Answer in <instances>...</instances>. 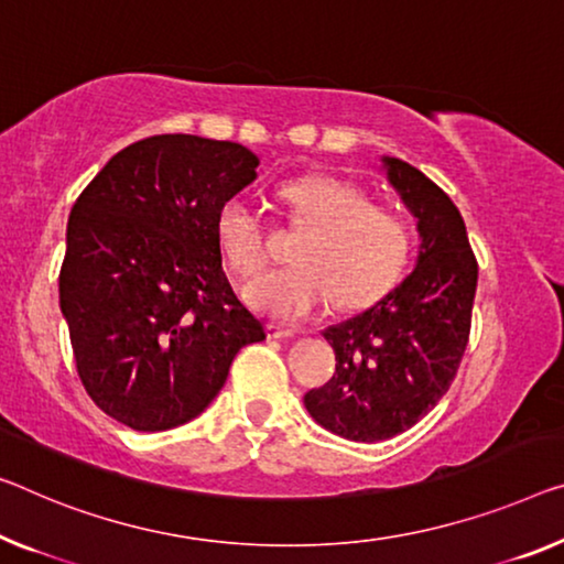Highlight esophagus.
<instances>
[{
	"instance_id": "34e87169",
	"label": "esophagus",
	"mask_w": 564,
	"mask_h": 564,
	"mask_svg": "<svg viewBox=\"0 0 564 564\" xmlns=\"http://www.w3.org/2000/svg\"><path fill=\"white\" fill-rule=\"evenodd\" d=\"M297 335V327L280 325V323H267V337H274V340H282V337Z\"/></svg>"
}]
</instances>
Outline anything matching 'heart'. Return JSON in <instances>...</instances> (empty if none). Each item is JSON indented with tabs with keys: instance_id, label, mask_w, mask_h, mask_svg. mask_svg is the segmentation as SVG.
Here are the masks:
<instances>
[{
	"instance_id": "b5f03b06",
	"label": "heart",
	"mask_w": 564,
	"mask_h": 564,
	"mask_svg": "<svg viewBox=\"0 0 564 564\" xmlns=\"http://www.w3.org/2000/svg\"><path fill=\"white\" fill-rule=\"evenodd\" d=\"M294 227L290 267L274 270L247 290L264 315L300 319L333 300L358 310L386 294L413 254V227L401 212L370 202L366 188L333 176H310L280 186ZM216 241L231 270L257 276L267 264L264 224L252 206L229 198L216 214Z\"/></svg>"
}]
</instances>
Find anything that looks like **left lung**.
<instances>
[{
	"mask_svg": "<svg viewBox=\"0 0 564 564\" xmlns=\"http://www.w3.org/2000/svg\"><path fill=\"white\" fill-rule=\"evenodd\" d=\"M386 166L419 219V264L376 307L327 327L335 376L305 393L319 426L362 444L415 426L444 398L469 343L479 276L452 198L409 163L386 159Z\"/></svg>",
	"mask_w": 564,
	"mask_h": 564,
	"instance_id": "1",
	"label": "left lung"
}]
</instances>
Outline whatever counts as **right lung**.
Segmentation results:
<instances>
[{"label":"right lung","mask_w":564,"mask_h":564,"mask_svg":"<svg viewBox=\"0 0 564 564\" xmlns=\"http://www.w3.org/2000/svg\"><path fill=\"white\" fill-rule=\"evenodd\" d=\"M231 141L166 133L100 169L67 219L59 307L100 411L133 431L196 419L264 325L221 267L216 214L257 178Z\"/></svg>","instance_id":"1"}]
</instances>
